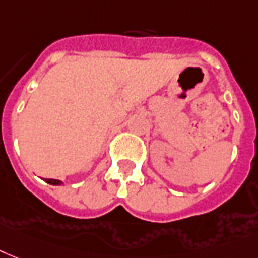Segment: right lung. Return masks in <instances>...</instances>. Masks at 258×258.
Masks as SVG:
<instances>
[{
    "label": "right lung",
    "instance_id": "1",
    "mask_svg": "<svg viewBox=\"0 0 258 258\" xmlns=\"http://www.w3.org/2000/svg\"><path fill=\"white\" fill-rule=\"evenodd\" d=\"M46 183L51 184V185H59L60 181L59 180H54V179H46Z\"/></svg>",
    "mask_w": 258,
    "mask_h": 258
}]
</instances>
